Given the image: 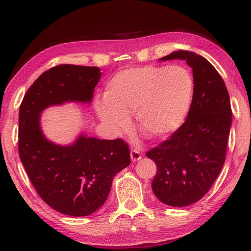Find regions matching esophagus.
<instances>
[{
	"label": "esophagus",
	"instance_id": "1",
	"mask_svg": "<svg viewBox=\"0 0 251 251\" xmlns=\"http://www.w3.org/2000/svg\"><path fill=\"white\" fill-rule=\"evenodd\" d=\"M141 157H142V155H141V153L139 152L138 150H131L130 151V158H131V161L132 162H135V161H138L139 159H141Z\"/></svg>",
	"mask_w": 251,
	"mask_h": 251
}]
</instances>
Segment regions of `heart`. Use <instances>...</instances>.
Returning <instances> with one entry per match:
<instances>
[{
    "label": "heart",
    "mask_w": 251,
    "mask_h": 251,
    "mask_svg": "<svg viewBox=\"0 0 251 251\" xmlns=\"http://www.w3.org/2000/svg\"><path fill=\"white\" fill-rule=\"evenodd\" d=\"M195 82L182 66H139L116 73L106 84L104 97L95 102L102 123L113 131L127 129L135 113L143 135L167 137L188 113Z\"/></svg>",
    "instance_id": "heart-1"
}]
</instances>
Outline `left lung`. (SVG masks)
I'll use <instances>...</instances> for the list:
<instances>
[{
  "instance_id": "obj_1",
  "label": "left lung",
  "mask_w": 251,
  "mask_h": 251,
  "mask_svg": "<svg viewBox=\"0 0 251 251\" xmlns=\"http://www.w3.org/2000/svg\"><path fill=\"white\" fill-rule=\"evenodd\" d=\"M182 60L192 68L194 95L185 123L147 153L157 173L152 189L170 206H187L207 194L225 164L232 124L228 90L204 57L178 50L160 61Z\"/></svg>"
}]
</instances>
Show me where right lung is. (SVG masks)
I'll return each instance as SVG.
<instances>
[{
    "label": "right lung",
    "mask_w": 251,
    "mask_h": 251,
    "mask_svg": "<svg viewBox=\"0 0 251 251\" xmlns=\"http://www.w3.org/2000/svg\"><path fill=\"white\" fill-rule=\"evenodd\" d=\"M100 77L99 67H52L35 80L19 110L18 150L28 178L47 204L68 216H87L103 204L116 173L130 165V152L122 139L84 133L69 145L55 144L45 137L40 115L50 106L91 102Z\"/></svg>",
    "instance_id": "obj_1"
}]
</instances>
